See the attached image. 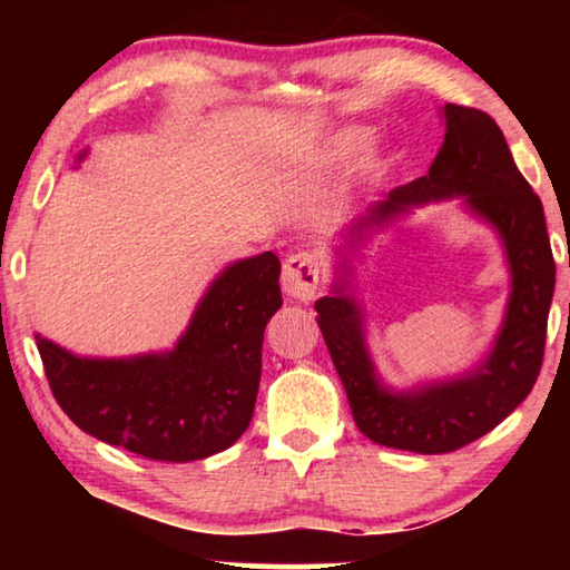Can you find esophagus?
<instances>
[{
  "mask_svg": "<svg viewBox=\"0 0 570 570\" xmlns=\"http://www.w3.org/2000/svg\"><path fill=\"white\" fill-rule=\"evenodd\" d=\"M318 285H322V264H318L316 254L298 252L287 256L283 267V287L291 298L311 303L316 298Z\"/></svg>",
  "mask_w": 570,
  "mask_h": 570,
  "instance_id": "esophagus-1",
  "label": "esophagus"
}]
</instances>
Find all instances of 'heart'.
Here are the masks:
<instances>
[{
    "label": "heart",
    "mask_w": 570,
    "mask_h": 570,
    "mask_svg": "<svg viewBox=\"0 0 570 570\" xmlns=\"http://www.w3.org/2000/svg\"><path fill=\"white\" fill-rule=\"evenodd\" d=\"M365 139H368V135H365L363 129L340 131V135H334V139L330 142V155L332 158H350V155L361 150Z\"/></svg>",
    "instance_id": "1"
}]
</instances>
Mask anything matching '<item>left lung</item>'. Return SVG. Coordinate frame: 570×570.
<instances>
[{
	"label": "left lung",
	"mask_w": 570,
	"mask_h": 570,
	"mask_svg": "<svg viewBox=\"0 0 570 570\" xmlns=\"http://www.w3.org/2000/svg\"><path fill=\"white\" fill-rule=\"evenodd\" d=\"M443 119L446 137L431 170L373 205L347 230V244H361L365 230L407 215L412 207L464 197V205L498 230L511 269L509 306L485 363L462 379L392 392L373 368L363 311L347 293V279L334 283V293L316 301L318 330L347 392L355 425L373 443L415 454L462 449L493 431L527 400L542 368L556 291V259L542 202L519 174L503 131L485 111L456 104L443 106Z\"/></svg>",
	"instance_id": "8db88e82"
}]
</instances>
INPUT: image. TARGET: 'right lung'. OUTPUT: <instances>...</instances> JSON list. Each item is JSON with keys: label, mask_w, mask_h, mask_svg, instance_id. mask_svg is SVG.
Listing matches in <instances>:
<instances>
[{"label": "right lung", "mask_w": 570, "mask_h": 570, "mask_svg": "<svg viewBox=\"0 0 570 570\" xmlns=\"http://www.w3.org/2000/svg\"><path fill=\"white\" fill-rule=\"evenodd\" d=\"M283 306L279 259L225 267L168 353L77 357L36 337L53 400L80 431L158 462L233 446L252 423L264 326Z\"/></svg>", "instance_id": "obj_1"}]
</instances>
